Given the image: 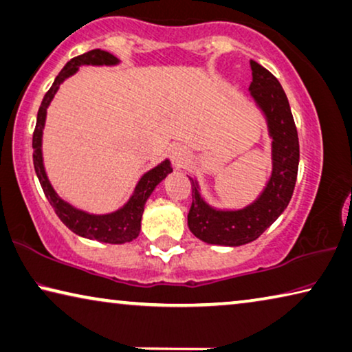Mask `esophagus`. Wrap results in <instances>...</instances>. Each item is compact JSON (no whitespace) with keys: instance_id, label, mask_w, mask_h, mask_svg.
Listing matches in <instances>:
<instances>
[{"instance_id":"obj_1","label":"esophagus","mask_w":352,"mask_h":352,"mask_svg":"<svg viewBox=\"0 0 352 352\" xmlns=\"http://www.w3.org/2000/svg\"><path fill=\"white\" fill-rule=\"evenodd\" d=\"M169 156L175 167H183L189 158V150L185 146H182V144H175V146H172Z\"/></svg>"}]
</instances>
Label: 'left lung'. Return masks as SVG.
<instances>
[{
  "instance_id": "8db88e82",
  "label": "left lung",
  "mask_w": 352,
  "mask_h": 352,
  "mask_svg": "<svg viewBox=\"0 0 352 352\" xmlns=\"http://www.w3.org/2000/svg\"><path fill=\"white\" fill-rule=\"evenodd\" d=\"M250 97L266 120L271 138V175L258 196L241 208H216L204 197L197 178L192 183L189 230L200 241L217 246H243L263 233L292 200L299 166L298 130L285 91L265 67L250 60Z\"/></svg>"
}]
</instances>
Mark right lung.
<instances>
[{
	"mask_svg": "<svg viewBox=\"0 0 352 352\" xmlns=\"http://www.w3.org/2000/svg\"><path fill=\"white\" fill-rule=\"evenodd\" d=\"M120 59H117L114 54L103 50H92L81 56H76L69 63L65 64L63 70L59 72V75L56 76L53 86L50 87V91L45 94V97L42 100L41 108L37 113V122H36V130L32 135V148H34V169L38 182H41L43 192L48 199V202L56 211V214L59 216V219L70 228L72 232L76 233L78 236L87 238V239H96L100 243H108V244H124L130 243L133 239H136L141 233V221L144 214V208L148 197L152 196L155 188L160 185L164 178L172 172V164L169 160H163L158 166H155L153 169L147 170L139 182L136 183L135 191L131 192L130 199L111 213L96 214L89 213L81 208H76L75 205L67 202L63 197L56 192L52 182L47 175L45 163H43V130H45V122H47V111L48 106L52 104L56 92L59 91L60 85L65 80H69L70 76H74L80 67L85 65H108L114 67L119 65Z\"/></svg>",
	"mask_w": 352,
	"mask_h": 352,
	"instance_id": "add662e5",
	"label": "right lung"
}]
</instances>
